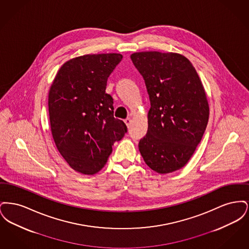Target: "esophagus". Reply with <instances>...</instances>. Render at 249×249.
Masks as SVG:
<instances>
[{
    "mask_svg": "<svg viewBox=\"0 0 249 249\" xmlns=\"http://www.w3.org/2000/svg\"><path fill=\"white\" fill-rule=\"evenodd\" d=\"M124 122L126 123V125H127L128 127H130V123H131V119H130V118H128V119H126L124 120Z\"/></svg>",
    "mask_w": 249,
    "mask_h": 249,
    "instance_id": "34e87169",
    "label": "esophagus"
}]
</instances>
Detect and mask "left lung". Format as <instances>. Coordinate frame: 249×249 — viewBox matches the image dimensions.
Here are the masks:
<instances>
[{"instance_id":"obj_1","label":"left lung","mask_w":249,"mask_h":249,"mask_svg":"<svg viewBox=\"0 0 249 249\" xmlns=\"http://www.w3.org/2000/svg\"><path fill=\"white\" fill-rule=\"evenodd\" d=\"M130 59L144 80L151 106L140 153L155 172L173 173L187 164L208 123L209 107L201 79L180 54L137 52Z\"/></svg>"}]
</instances>
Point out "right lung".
<instances>
[{
  "label": "right lung",
  "mask_w": 249,
  "mask_h": 249,
  "mask_svg": "<svg viewBox=\"0 0 249 249\" xmlns=\"http://www.w3.org/2000/svg\"><path fill=\"white\" fill-rule=\"evenodd\" d=\"M122 59L117 53L85 55L59 69L48 95L52 136L71 168L94 175L106 165L114 142L127 126L114 118V101L106 93L107 79Z\"/></svg>",
  "instance_id": "1"
}]
</instances>
